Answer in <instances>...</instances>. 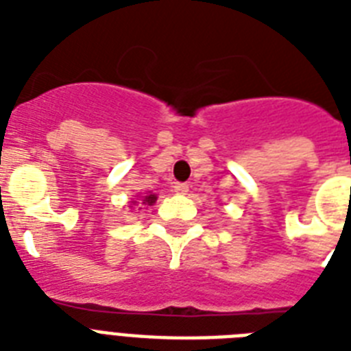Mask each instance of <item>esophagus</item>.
Returning a JSON list of instances; mask_svg holds the SVG:
<instances>
[{
  "label": "esophagus",
  "mask_w": 351,
  "mask_h": 351,
  "mask_svg": "<svg viewBox=\"0 0 351 351\" xmlns=\"http://www.w3.org/2000/svg\"><path fill=\"white\" fill-rule=\"evenodd\" d=\"M173 191H175L176 195H187L189 186H187V184H182V182H176L175 186H173Z\"/></svg>",
  "instance_id": "34e87169"
}]
</instances>
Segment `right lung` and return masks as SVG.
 Returning a JSON list of instances; mask_svg holds the SVG:
<instances>
[{
    "instance_id": "obj_1",
    "label": "right lung",
    "mask_w": 351,
    "mask_h": 351,
    "mask_svg": "<svg viewBox=\"0 0 351 351\" xmlns=\"http://www.w3.org/2000/svg\"><path fill=\"white\" fill-rule=\"evenodd\" d=\"M154 202H156V195L154 193H147L145 197H142V204H145V206H153ZM132 204H136V200Z\"/></svg>"
}]
</instances>
